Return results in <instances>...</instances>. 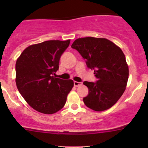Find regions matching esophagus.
<instances>
[{"label":"esophagus","instance_id":"34e87169","mask_svg":"<svg viewBox=\"0 0 148 148\" xmlns=\"http://www.w3.org/2000/svg\"><path fill=\"white\" fill-rule=\"evenodd\" d=\"M82 82H77V81H74V85L75 87H79V86H82Z\"/></svg>","mask_w":148,"mask_h":148}]
</instances>
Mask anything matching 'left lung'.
Masks as SVG:
<instances>
[{"label":"left lung","mask_w":148,"mask_h":148,"mask_svg":"<svg viewBox=\"0 0 148 148\" xmlns=\"http://www.w3.org/2000/svg\"><path fill=\"white\" fill-rule=\"evenodd\" d=\"M86 60L88 68L94 69L95 82L84 81L88 95L84 97L86 106L102 111L113 106L125 90L129 68L123 51L105 38H79L71 46Z\"/></svg>","instance_id":"1"}]
</instances>
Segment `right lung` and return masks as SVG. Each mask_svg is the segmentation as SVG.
I'll list each match as a JSON object with an SVG mask.
<instances>
[{
	"label": "right lung",
	"mask_w": 148,
	"mask_h": 148,
	"mask_svg": "<svg viewBox=\"0 0 148 148\" xmlns=\"http://www.w3.org/2000/svg\"><path fill=\"white\" fill-rule=\"evenodd\" d=\"M70 40H49L27 47L16 62V84L32 108L53 114L63 108L72 80L56 78L59 61Z\"/></svg>",
	"instance_id": "1"
}]
</instances>
